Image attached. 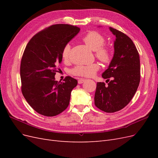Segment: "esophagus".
<instances>
[{
  "label": "esophagus",
  "instance_id": "34e87169",
  "mask_svg": "<svg viewBox=\"0 0 158 158\" xmlns=\"http://www.w3.org/2000/svg\"><path fill=\"white\" fill-rule=\"evenodd\" d=\"M85 81V79H84V78H80L79 80H78V84H82V83H84V82Z\"/></svg>",
  "mask_w": 158,
  "mask_h": 158
}]
</instances>
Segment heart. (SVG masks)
<instances>
[{
    "mask_svg": "<svg viewBox=\"0 0 158 158\" xmlns=\"http://www.w3.org/2000/svg\"><path fill=\"white\" fill-rule=\"evenodd\" d=\"M83 41L89 48L95 52V55L103 63H109L111 60V52L107 47L103 46L105 44V38L96 31H90L85 35ZM70 50V45L66 44L62 52L63 59H68ZM99 69L98 64H92L87 66H77L72 70V74L75 76L91 77Z\"/></svg>",
    "mask_w": 158,
    "mask_h": 158,
    "instance_id": "heart-1",
    "label": "heart"
}]
</instances>
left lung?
<instances>
[{
  "label": "left lung",
  "instance_id": "8db88e82",
  "mask_svg": "<svg viewBox=\"0 0 158 158\" xmlns=\"http://www.w3.org/2000/svg\"><path fill=\"white\" fill-rule=\"evenodd\" d=\"M115 36L114 54L107 69L102 74L104 79L111 78L108 85L98 82L94 103L102 111L114 113L131 102L139 85L140 63L138 52L133 41L123 32L109 27Z\"/></svg>",
  "mask_w": 158,
  "mask_h": 158
}]
</instances>
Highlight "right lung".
<instances>
[{
  "label": "right lung",
  "instance_id": "add662e5",
  "mask_svg": "<svg viewBox=\"0 0 158 158\" xmlns=\"http://www.w3.org/2000/svg\"><path fill=\"white\" fill-rule=\"evenodd\" d=\"M79 27L69 24L49 26L33 36L21 60L22 92L30 106L42 115L53 117L67 108L72 90L78 84L67 76L63 82L55 81L62 52L79 33Z\"/></svg>",
  "mask_w": 158,
  "mask_h": 158
}]
</instances>
